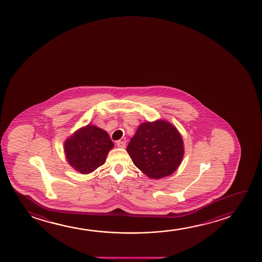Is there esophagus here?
<instances>
[{
	"mask_svg": "<svg viewBox=\"0 0 262 262\" xmlns=\"http://www.w3.org/2000/svg\"><path fill=\"white\" fill-rule=\"evenodd\" d=\"M116 145H117V147H120V148H124L126 146V142L124 140H118V141L116 142Z\"/></svg>",
	"mask_w": 262,
	"mask_h": 262,
	"instance_id": "1",
	"label": "esophagus"
}]
</instances>
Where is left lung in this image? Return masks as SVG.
Listing matches in <instances>:
<instances>
[{"instance_id": "obj_1", "label": "left lung", "mask_w": 262, "mask_h": 262, "mask_svg": "<svg viewBox=\"0 0 262 262\" xmlns=\"http://www.w3.org/2000/svg\"><path fill=\"white\" fill-rule=\"evenodd\" d=\"M133 164L151 179L171 176L183 160L179 130L165 120L141 123L127 146Z\"/></svg>"}]
</instances>
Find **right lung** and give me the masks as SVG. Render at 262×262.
Masks as SVG:
<instances>
[{"mask_svg":"<svg viewBox=\"0 0 262 262\" xmlns=\"http://www.w3.org/2000/svg\"><path fill=\"white\" fill-rule=\"evenodd\" d=\"M113 147L114 143L105 130L88 124L66 139L63 149L69 165L80 173L88 174L104 165Z\"/></svg>","mask_w":262,"mask_h":262,"instance_id":"right-lung-1","label":"right lung"}]
</instances>
